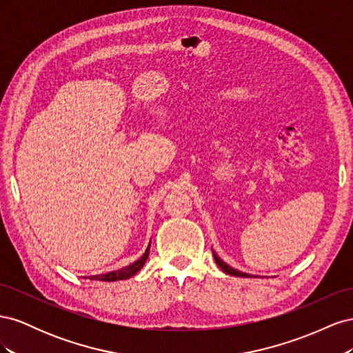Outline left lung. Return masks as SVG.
<instances>
[{
  "mask_svg": "<svg viewBox=\"0 0 353 353\" xmlns=\"http://www.w3.org/2000/svg\"><path fill=\"white\" fill-rule=\"evenodd\" d=\"M212 253H213V258H215V262L218 263V266H219V268H221L223 272H227L228 275H234V276H244V279H248V276H252V275H249V274H244V272H241V271H237V270L231 268L230 265H227L225 262L219 259V256H218L215 252H212Z\"/></svg>",
  "mask_w": 353,
  "mask_h": 353,
  "instance_id": "left-lung-1",
  "label": "left lung"
}]
</instances>
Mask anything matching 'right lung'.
<instances>
[{
  "label": "right lung",
  "mask_w": 353,
  "mask_h": 353,
  "mask_svg": "<svg viewBox=\"0 0 353 353\" xmlns=\"http://www.w3.org/2000/svg\"><path fill=\"white\" fill-rule=\"evenodd\" d=\"M148 252H150V244H148V248H147L145 253L141 256V258L138 259L137 262L131 263L130 266H125V268H122V270H117V271L108 272V274L92 275V276H90V279L91 280H99V281H119V280L131 279V276H134L144 266V263H145V261L148 258Z\"/></svg>",
  "instance_id": "add662e5"
}]
</instances>
